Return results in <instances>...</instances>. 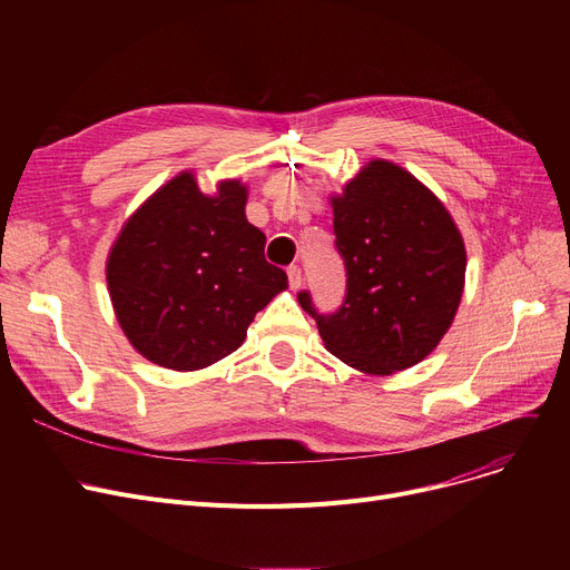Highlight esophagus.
<instances>
[{
    "mask_svg": "<svg viewBox=\"0 0 570 570\" xmlns=\"http://www.w3.org/2000/svg\"><path fill=\"white\" fill-rule=\"evenodd\" d=\"M288 282H291V288H301L303 286V269L297 267V265H291L288 269Z\"/></svg>",
    "mask_w": 570,
    "mask_h": 570,
    "instance_id": "obj_1",
    "label": "esophagus"
}]
</instances>
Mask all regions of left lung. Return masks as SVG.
<instances>
[{"label":"left lung","mask_w":570,"mask_h":570,"mask_svg":"<svg viewBox=\"0 0 570 570\" xmlns=\"http://www.w3.org/2000/svg\"><path fill=\"white\" fill-rule=\"evenodd\" d=\"M335 247L346 267L344 303L321 314L325 348L365 374H395L428 357L451 327L466 252L443 203L404 168L374 159L333 196Z\"/></svg>","instance_id":"8db88e82"}]
</instances>
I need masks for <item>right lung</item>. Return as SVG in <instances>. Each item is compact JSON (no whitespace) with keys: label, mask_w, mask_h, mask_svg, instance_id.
I'll return each mask as SVG.
<instances>
[{"label":"right lung","mask_w":570,"mask_h":570,"mask_svg":"<svg viewBox=\"0 0 570 570\" xmlns=\"http://www.w3.org/2000/svg\"><path fill=\"white\" fill-rule=\"evenodd\" d=\"M247 187L205 196L179 173L119 230L106 279L115 316L149 363L194 372L243 346L254 316L288 286L263 256L265 235L245 217Z\"/></svg>","instance_id":"right-lung-1"}]
</instances>
